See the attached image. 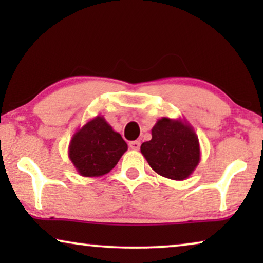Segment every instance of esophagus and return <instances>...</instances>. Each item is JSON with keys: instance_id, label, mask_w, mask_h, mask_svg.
I'll list each match as a JSON object with an SVG mask.
<instances>
[{"instance_id": "34e87169", "label": "esophagus", "mask_w": 263, "mask_h": 263, "mask_svg": "<svg viewBox=\"0 0 263 263\" xmlns=\"http://www.w3.org/2000/svg\"><path fill=\"white\" fill-rule=\"evenodd\" d=\"M129 148L138 151L140 148V142L139 141H130L129 142Z\"/></svg>"}]
</instances>
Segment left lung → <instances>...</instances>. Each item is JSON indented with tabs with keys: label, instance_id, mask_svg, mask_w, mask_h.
Here are the masks:
<instances>
[{
	"label": "left lung",
	"instance_id": "8db88e82",
	"mask_svg": "<svg viewBox=\"0 0 263 263\" xmlns=\"http://www.w3.org/2000/svg\"><path fill=\"white\" fill-rule=\"evenodd\" d=\"M149 166L163 177L183 181L200 163V143L195 130L185 120L163 117L152 128V139L141 145Z\"/></svg>",
	"mask_w": 263,
	"mask_h": 263
}]
</instances>
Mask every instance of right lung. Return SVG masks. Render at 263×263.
Here are the masks:
<instances>
[{
  "instance_id": "add662e5",
  "label": "right lung",
  "mask_w": 263,
  "mask_h": 263,
  "mask_svg": "<svg viewBox=\"0 0 263 263\" xmlns=\"http://www.w3.org/2000/svg\"><path fill=\"white\" fill-rule=\"evenodd\" d=\"M127 149L120 133L103 116H96L74 133L68 156L79 175L99 177L112 170Z\"/></svg>"
}]
</instances>
